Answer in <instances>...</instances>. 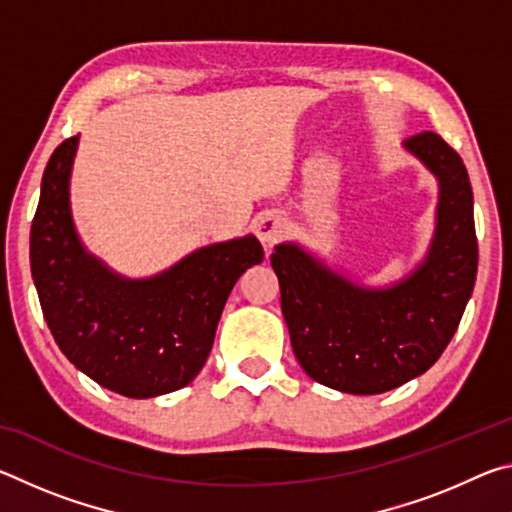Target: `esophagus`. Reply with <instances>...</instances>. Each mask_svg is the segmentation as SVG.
Listing matches in <instances>:
<instances>
[{
  "mask_svg": "<svg viewBox=\"0 0 512 512\" xmlns=\"http://www.w3.org/2000/svg\"><path fill=\"white\" fill-rule=\"evenodd\" d=\"M287 230H289L287 219H284V216H280V214H275V212H264L255 223L257 237L266 248H271L273 244H277V241L287 235Z\"/></svg>",
  "mask_w": 512,
  "mask_h": 512,
  "instance_id": "esophagus-1",
  "label": "esophagus"
}]
</instances>
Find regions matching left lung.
<instances>
[{
	"instance_id": "1",
	"label": "left lung",
	"mask_w": 512,
	"mask_h": 512,
	"mask_svg": "<svg viewBox=\"0 0 512 512\" xmlns=\"http://www.w3.org/2000/svg\"><path fill=\"white\" fill-rule=\"evenodd\" d=\"M402 146L438 180L436 228L409 275L366 287L296 241L277 244L271 255L293 354L311 379L341 393H386L427 372L452 341L474 289L479 246L461 155L429 131Z\"/></svg>"
}]
</instances>
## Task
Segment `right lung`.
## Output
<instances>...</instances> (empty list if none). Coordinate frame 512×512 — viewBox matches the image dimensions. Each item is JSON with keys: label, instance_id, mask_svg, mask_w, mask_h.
<instances>
[{"label": "right lung", "instance_id": "add662e5", "mask_svg": "<svg viewBox=\"0 0 512 512\" xmlns=\"http://www.w3.org/2000/svg\"><path fill=\"white\" fill-rule=\"evenodd\" d=\"M79 135L42 176L31 225V275L58 348L112 393L146 400L187 386L210 357L232 287L262 264L255 235L210 244L151 277H126L88 253L76 232L69 180Z\"/></svg>", "mask_w": 512, "mask_h": 512}]
</instances>
